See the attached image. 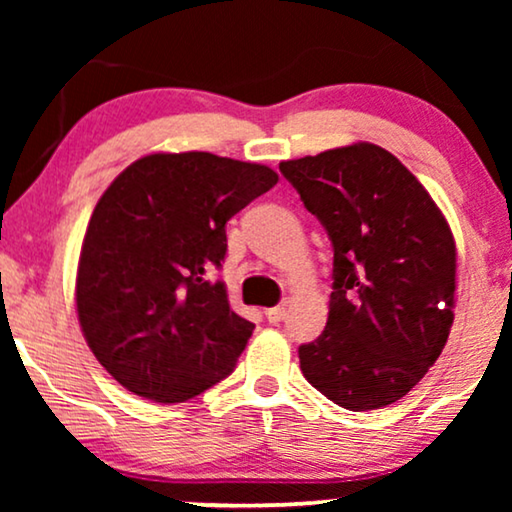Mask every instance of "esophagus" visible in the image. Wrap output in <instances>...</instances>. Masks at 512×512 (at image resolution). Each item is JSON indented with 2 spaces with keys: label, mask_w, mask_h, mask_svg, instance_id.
<instances>
[{
  "label": "esophagus",
  "mask_w": 512,
  "mask_h": 512,
  "mask_svg": "<svg viewBox=\"0 0 512 512\" xmlns=\"http://www.w3.org/2000/svg\"><path fill=\"white\" fill-rule=\"evenodd\" d=\"M284 317H286L284 305H277V307H270V310H265V319H268L270 324H277V321H282Z\"/></svg>",
  "instance_id": "esophagus-1"
}]
</instances>
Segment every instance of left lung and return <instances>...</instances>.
Instances as JSON below:
<instances>
[{"label": "left lung", "mask_w": 512, "mask_h": 512, "mask_svg": "<svg viewBox=\"0 0 512 512\" xmlns=\"http://www.w3.org/2000/svg\"><path fill=\"white\" fill-rule=\"evenodd\" d=\"M279 172L333 244L328 321L300 345V370L340 408L396 403L429 373L454 321L457 249L443 212L401 160L368 142Z\"/></svg>", "instance_id": "8db88e82"}]
</instances>
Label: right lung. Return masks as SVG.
Instances as JSON below:
<instances>
[{
  "label": "right lung",
  "mask_w": 512,
  "mask_h": 512,
  "mask_svg": "<svg viewBox=\"0 0 512 512\" xmlns=\"http://www.w3.org/2000/svg\"><path fill=\"white\" fill-rule=\"evenodd\" d=\"M277 172L205 151L151 153L111 181L83 237L76 312L95 359L156 403H184L233 373L254 324L214 270L226 223Z\"/></svg>",
  "instance_id": "right-lung-1"
}]
</instances>
